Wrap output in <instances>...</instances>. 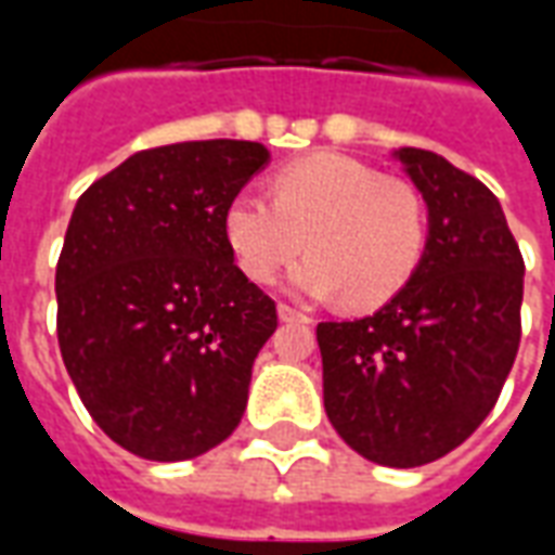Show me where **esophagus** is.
I'll return each mask as SVG.
<instances>
[{
  "mask_svg": "<svg viewBox=\"0 0 555 555\" xmlns=\"http://www.w3.org/2000/svg\"><path fill=\"white\" fill-rule=\"evenodd\" d=\"M279 318H282V321H300V324H309V321H312L309 314L300 312V309H294L288 302H279Z\"/></svg>",
  "mask_w": 555,
  "mask_h": 555,
  "instance_id": "obj_1",
  "label": "esophagus"
}]
</instances>
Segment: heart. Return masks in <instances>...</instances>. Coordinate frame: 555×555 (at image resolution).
I'll list each match as a JSON object with an SVG mask.
<instances>
[{
	"label": "heart",
	"instance_id": "1",
	"mask_svg": "<svg viewBox=\"0 0 555 555\" xmlns=\"http://www.w3.org/2000/svg\"><path fill=\"white\" fill-rule=\"evenodd\" d=\"M270 194L243 190L222 229L246 276L267 285L302 246L312 255L291 273L306 297H333L350 309H377L408 285L428 249V205L416 183L365 159L318 151L282 166Z\"/></svg>",
	"mask_w": 555,
	"mask_h": 555
}]
</instances>
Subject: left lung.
Returning a JSON list of instances; mask_svg holds the SVG:
<instances>
[{"label": "left lung", "mask_w": 555, "mask_h": 555, "mask_svg": "<svg viewBox=\"0 0 555 555\" xmlns=\"http://www.w3.org/2000/svg\"><path fill=\"white\" fill-rule=\"evenodd\" d=\"M428 205V249L360 321L318 324L326 416L353 452L422 466L488 418L520 348L524 255L496 195L422 147L396 154Z\"/></svg>", "instance_id": "left-lung-1"}]
</instances>
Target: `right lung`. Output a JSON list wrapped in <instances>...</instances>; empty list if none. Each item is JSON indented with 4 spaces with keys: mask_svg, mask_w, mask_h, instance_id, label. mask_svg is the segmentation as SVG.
Returning a JSON list of instances; mask_svg holds the SVG:
<instances>
[{
    "mask_svg": "<svg viewBox=\"0 0 555 555\" xmlns=\"http://www.w3.org/2000/svg\"><path fill=\"white\" fill-rule=\"evenodd\" d=\"M258 142L147 147L79 195L55 267L62 360L103 434L186 461L241 425L276 302L234 264L222 217Z\"/></svg>",
    "mask_w": 555,
    "mask_h": 555,
    "instance_id": "add662e5",
    "label": "right lung"
}]
</instances>
